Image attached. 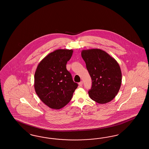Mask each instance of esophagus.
I'll list each match as a JSON object with an SVG mask.
<instances>
[{"mask_svg":"<svg viewBox=\"0 0 149 149\" xmlns=\"http://www.w3.org/2000/svg\"><path fill=\"white\" fill-rule=\"evenodd\" d=\"M83 82L81 81H80V82L79 83V85L80 86H83Z\"/></svg>","mask_w":149,"mask_h":149,"instance_id":"1","label":"esophagus"}]
</instances>
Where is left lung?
I'll return each mask as SVG.
<instances>
[{
  "instance_id": "left-lung-1",
  "label": "left lung",
  "mask_w": 149,
  "mask_h": 149,
  "mask_svg": "<svg viewBox=\"0 0 149 149\" xmlns=\"http://www.w3.org/2000/svg\"><path fill=\"white\" fill-rule=\"evenodd\" d=\"M81 56L92 80V86L88 91L90 97L101 104L111 101L118 94L122 81L118 63L99 49L83 50Z\"/></svg>"
}]
</instances>
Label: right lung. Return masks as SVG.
I'll return each instance as SVG.
<instances>
[{"label": "right lung", "instance_id": "right-lung-1", "mask_svg": "<svg viewBox=\"0 0 149 149\" xmlns=\"http://www.w3.org/2000/svg\"><path fill=\"white\" fill-rule=\"evenodd\" d=\"M72 49H58L47 55L39 63L34 75L36 93L48 107L60 109L72 99L77 83L66 69Z\"/></svg>", "mask_w": 149, "mask_h": 149}]
</instances>
